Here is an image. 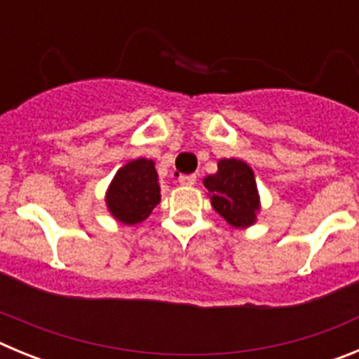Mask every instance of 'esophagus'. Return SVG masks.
<instances>
[{"label":"esophagus","instance_id":"34e87169","mask_svg":"<svg viewBox=\"0 0 359 359\" xmlns=\"http://www.w3.org/2000/svg\"><path fill=\"white\" fill-rule=\"evenodd\" d=\"M196 180H198V177H196V174H183V176H180V183L185 187L196 185Z\"/></svg>","mask_w":359,"mask_h":359}]
</instances>
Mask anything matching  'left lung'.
<instances>
[{
    "label": "left lung",
    "mask_w": 359,
    "mask_h": 359,
    "mask_svg": "<svg viewBox=\"0 0 359 359\" xmlns=\"http://www.w3.org/2000/svg\"><path fill=\"white\" fill-rule=\"evenodd\" d=\"M212 194V207L226 223L236 228L248 226L255 221L259 210L255 177L248 165L239 160H221L217 174L205 180Z\"/></svg>",
    "instance_id": "left-lung-1"
}]
</instances>
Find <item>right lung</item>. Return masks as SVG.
<instances>
[{"label":"right lung","instance_id":"add662e5","mask_svg":"<svg viewBox=\"0 0 359 359\" xmlns=\"http://www.w3.org/2000/svg\"><path fill=\"white\" fill-rule=\"evenodd\" d=\"M111 214L126 224H136L151 215L161 201L160 177L154 161L135 160L116 172L107 192Z\"/></svg>","mask_w":359,"mask_h":359}]
</instances>
